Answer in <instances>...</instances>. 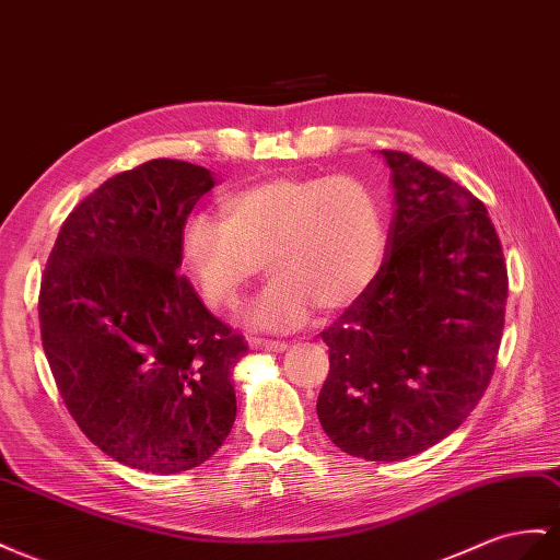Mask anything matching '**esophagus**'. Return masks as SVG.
Wrapping results in <instances>:
<instances>
[{
    "mask_svg": "<svg viewBox=\"0 0 560 560\" xmlns=\"http://www.w3.org/2000/svg\"><path fill=\"white\" fill-rule=\"evenodd\" d=\"M252 351H268V353H284L287 343L284 341H270V339H249Z\"/></svg>",
    "mask_w": 560,
    "mask_h": 560,
    "instance_id": "obj_1",
    "label": "esophagus"
}]
</instances>
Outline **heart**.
<instances>
[{
  "label": "heart",
  "mask_w": 560,
  "mask_h": 560,
  "mask_svg": "<svg viewBox=\"0 0 560 560\" xmlns=\"http://www.w3.org/2000/svg\"><path fill=\"white\" fill-rule=\"evenodd\" d=\"M223 221L190 214L178 256L211 308L243 299L264 264L276 280L245 320L261 331H294L313 311L353 306L374 284L388 252V223L376 192L353 176L270 178L231 192Z\"/></svg>",
  "instance_id": "1"
}]
</instances>
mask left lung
<instances>
[{"label": "left lung", "mask_w": 560, "mask_h": 560, "mask_svg": "<svg viewBox=\"0 0 560 560\" xmlns=\"http://www.w3.org/2000/svg\"><path fill=\"white\" fill-rule=\"evenodd\" d=\"M390 170L388 252L374 284L323 331L317 419L368 462L441 443L486 393L509 294L488 209L429 164L380 150Z\"/></svg>", "instance_id": "obj_1"}]
</instances>
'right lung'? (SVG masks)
<instances>
[{
    "label": "right lung",
    "mask_w": 560,
    "mask_h": 560,
    "mask_svg": "<svg viewBox=\"0 0 560 560\" xmlns=\"http://www.w3.org/2000/svg\"><path fill=\"white\" fill-rule=\"evenodd\" d=\"M217 186L150 160L105 180L60 225L39 290L42 346L84 435L115 462L180 474L223 445L245 339L178 276V233Z\"/></svg>",
    "instance_id": "add662e5"
}]
</instances>
